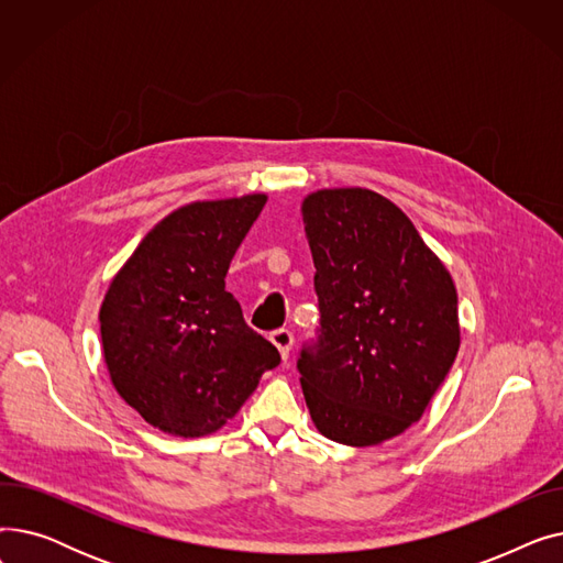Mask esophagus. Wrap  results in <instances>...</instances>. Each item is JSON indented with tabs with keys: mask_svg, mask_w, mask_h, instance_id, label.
<instances>
[{
	"mask_svg": "<svg viewBox=\"0 0 563 563\" xmlns=\"http://www.w3.org/2000/svg\"><path fill=\"white\" fill-rule=\"evenodd\" d=\"M269 340L274 342V346L280 351V356H283V361H287V356H289V351H291V344H294V335L289 333V331H285V329H280V331H274L272 335H269Z\"/></svg>",
	"mask_w": 563,
	"mask_h": 563,
	"instance_id": "34e87169",
	"label": "esophagus"
}]
</instances>
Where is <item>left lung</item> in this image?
<instances>
[{
    "instance_id": "obj_1",
    "label": "left lung",
    "mask_w": 563,
    "mask_h": 563,
    "mask_svg": "<svg viewBox=\"0 0 563 563\" xmlns=\"http://www.w3.org/2000/svg\"><path fill=\"white\" fill-rule=\"evenodd\" d=\"M321 310L299 358L321 435L380 445L416 424L461 346L459 297L442 260L399 207L372 189H319L301 202Z\"/></svg>"
}]
</instances>
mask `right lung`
I'll return each instance as SVG.
<instances>
[{
	"mask_svg": "<svg viewBox=\"0 0 563 563\" xmlns=\"http://www.w3.org/2000/svg\"><path fill=\"white\" fill-rule=\"evenodd\" d=\"M264 202L266 194H246L177 207L109 283L98 319L111 386L164 433L219 431L280 363L225 291Z\"/></svg>",
	"mask_w": 563,
	"mask_h": 563,
	"instance_id": "1",
	"label": "right lung"
}]
</instances>
